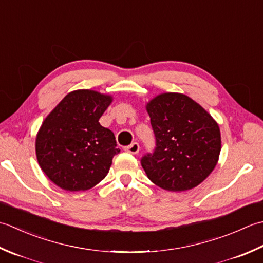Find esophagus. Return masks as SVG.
Wrapping results in <instances>:
<instances>
[{
  "label": "esophagus",
  "instance_id": "obj_1",
  "mask_svg": "<svg viewBox=\"0 0 263 263\" xmlns=\"http://www.w3.org/2000/svg\"><path fill=\"white\" fill-rule=\"evenodd\" d=\"M125 151L126 152H128V153H130V154H137L138 153V151H139V145H138V143H132L129 146H127L126 148H125Z\"/></svg>",
  "mask_w": 263,
  "mask_h": 263
}]
</instances>
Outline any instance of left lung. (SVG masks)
I'll list each match as a JSON object with an SVG mask.
<instances>
[{
  "instance_id": "1",
  "label": "left lung",
  "mask_w": 263,
  "mask_h": 263,
  "mask_svg": "<svg viewBox=\"0 0 263 263\" xmlns=\"http://www.w3.org/2000/svg\"><path fill=\"white\" fill-rule=\"evenodd\" d=\"M157 147L144 155L148 179L169 192L200 185L216 168L221 149L219 125L209 112L181 93H162L146 103Z\"/></svg>"
}]
</instances>
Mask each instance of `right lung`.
Segmentation results:
<instances>
[{
  "label": "right lung",
  "instance_id": "obj_1",
  "mask_svg": "<svg viewBox=\"0 0 263 263\" xmlns=\"http://www.w3.org/2000/svg\"><path fill=\"white\" fill-rule=\"evenodd\" d=\"M112 101L111 95L93 89L72 90L43 121L36 135V158L60 189L87 191L108 175L120 149L115 134L99 120Z\"/></svg>",
  "mask_w": 263,
  "mask_h": 263
}]
</instances>
